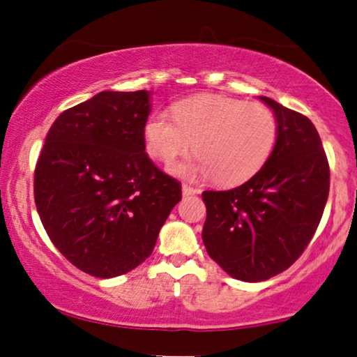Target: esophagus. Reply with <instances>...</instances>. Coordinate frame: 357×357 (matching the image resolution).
Wrapping results in <instances>:
<instances>
[{
	"label": "esophagus",
	"mask_w": 357,
	"mask_h": 357,
	"mask_svg": "<svg viewBox=\"0 0 357 357\" xmlns=\"http://www.w3.org/2000/svg\"><path fill=\"white\" fill-rule=\"evenodd\" d=\"M182 192H183V197H188V196H195V195H199V190H196V188H192V186H190V185H183L182 186Z\"/></svg>",
	"instance_id": "esophagus-1"
}]
</instances>
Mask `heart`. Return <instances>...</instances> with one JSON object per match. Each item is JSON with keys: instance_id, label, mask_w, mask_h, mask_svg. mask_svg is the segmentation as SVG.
I'll return each instance as SVG.
<instances>
[{"instance_id": "heart-1", "label": "heart", "mask_w": 357, "mask_h": 357, "mask_svg": "<svg viewBox=\"0 0 357 357\" xmlns=\"http://www.w3.org/2000/svg\"><path fill=\"white\" fill-rule=\"evenodd\" d=\"M149 153L171 161L190 147L197 153L174 162L171 171L186 178L211 177L238 185L257 174L273 153L278 122L260 103L224 96H197L174 106V114L155 111L144 127Z\"/></svg>"}]
</instances>
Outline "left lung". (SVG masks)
<instances>
[{"label":"left lung","mask_w":357,"mask_h":357,"mask_svg":"<svg viewBox=\"0 0 357 357\" xmlns=\"http://www.w3.org/2000/svg\"><path fill=\"white\" fill-rule=\"evenodd\" d=\"M278 139L260 171L238 188L204 191L202 240L229 276L260 282L285 271L314 236L329 195V165L315 125L273 98Z\"/></svg>","instance_id":"left-lung-1"}]
</instances>
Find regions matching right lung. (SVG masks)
I'll return each instance as SVG.
<instances>
[{"label":"right lung","instance_id":"right-lung-1","mask_svg":"<svg viewBox=\"0 0 357 357\" xmlns=\"http://www.w3.org/2000/svg\"><path fill=\"white\" fill-rule=\"evenodd\" d=\"M150 92L103 91L56 119L34 172L50 240L78 270L121 276L152 254L182 186L146 153Z\"/></svg>","mask_w":357,"mask_h":357}]
</instances>
